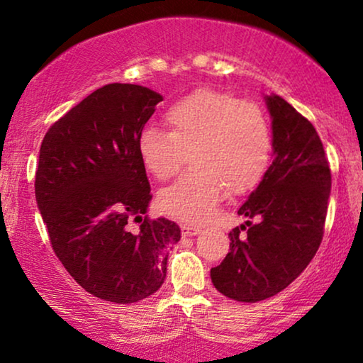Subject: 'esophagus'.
<instances>
[{
  "mask_svg": "<svg viewBox=\"0 0 363 363\" xmlns=\"http://www.w3.org/2000/svg\"><path fill=\"white\" fill-rule=\"evenodd\" d=\"M182 233L183 236H196L201 233L200 226H191V225H183L182 226Z\"/></svg>",
  "mask_w": 363,
  "mask_h": 363,
  "instance_id": "obj_1",
  "label": "esophagus"
}]
</instances>
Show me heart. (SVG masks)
Masks as SVG:
<instances>
[{"label": "heart", "instance_id": "b5f03b06", "mask_svg": "<svg viewBox=\"0 0 363 363\" xmlns=\"http://www.w3.org/2000/svg\"><path fill=\"white\" fill-rule=\"evenodd\" d=\"M170 132L145 127L138 157L157 180H168L191 153L193 170L158 195L162 210L190 223L210 220L225 186L231 193L255 188L269 167L271 128L256 104L233 94L198 89L167 108Z\"/></svg>", "mask_w": 363, "mask_h": 363}]
</instances>
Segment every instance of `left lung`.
Here are the masks:
<instances>
[{
	"mask_svg": "<svg viewBox=\"0 0 363 363\" xmlns=\"http://www.w3.org/2000/svg\"><path fill=\"white\" fill-rule=\"evenodd\" d=\"M272 127V155L259 185L238 215L230 252L211 267L213 286L240 302H257L286 289L319 250L330 195V168L312 123L289 102L264 96Z\"/></svg>",
	"mask_w": 363,
	"mask_h": 363,
	"instance_id": "obj_1",
	"label": "left lung"
}]
</instances>
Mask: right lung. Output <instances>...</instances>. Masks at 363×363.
<instances>
[{
  "label": "right lung",
  "mask_w": 363,
  "mask_h": 363,
  "mask_svg": "<svg viewBox=\"0 0 363 363\" xmlns=\"http://www.w3.org/2000/svg\"><path fill=\"white\" fill-rule=\"evenodd\" d=\"M160 101L148 87L107 84L52 123L39 150L34 190L54 252L89 294L117 304L160 289L182 238L177 223L145 216L137 140Z\"/></svg>",
  "instance_id": "obj_1"
}]
</instances>
